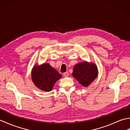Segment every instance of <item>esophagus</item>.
Wrapping results in <instances>:
<instances>
[{"mask_svg": "<svg viewBox=\"0 0 130 130\" xmlns=\"http://www.w3.org/2000/svg\"><path fill=\"white\" fill-rule=\"evenodd\" d=\"M63 76L64 77H68L69 76V73L68 72H65L63 73Z\"/></svg>", "mask_w": 130, "mask_h": 130, "instance_id": "34e87169", "label": "esophagus"}]
</instances>
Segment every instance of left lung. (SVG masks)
Masks as SVG:
<instances>
[{"label": "left lung", "instance_id": "obj_1", "mask_svg": "<svg viewBox=\"0 0 130 130\" xmlns=\"http://www.w3.org/2000/svg\"><path fill=\"white\" fill-rule=\"evenodd\" d=\"M98 73L95 63L83 61L74 66L72 74L80 84L87 87L98 76Z\"/></svg>", "mask_w": 130, "mask_h": 130}]
</instances>
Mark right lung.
<instances>
[{
  "instance_id": "obj_1",
  "label": "right lung",
  "mask_w": 130,
  "mask_h": 130,
  "mask_svg": "<svg viewBox=\"0 0 130 130\" xmlns=\"http://www.w3.org/2000/svg\"><path fill=\"white\" fill-rule=\"evenodd\" d=\"M31 74L35 86L45 92L51 91L55 83L61 78V75L47 63L40 66L35 65Z\"/></svg>"
}]
</instances>
